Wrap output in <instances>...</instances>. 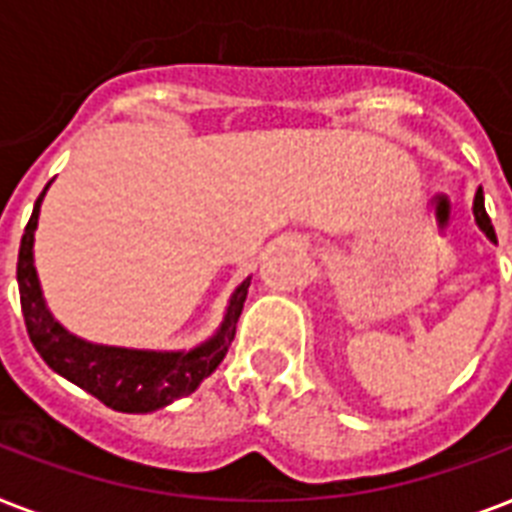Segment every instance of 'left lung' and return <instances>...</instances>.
Returning a JSON list of instances; mask_svg holds the SVG:
<instances>
[{"mask_svg":"<svg viewBox=\"0 0 512 512\" xmlns=\"http://www.w3.org/2000/svg\"><path fill=\"white\" fill-rule=\"evenodd\" d=\"M473 217H476V225H478V228H481V231L486 233V239L492 241V244H497V233H494L492 220H489V215H486L484 191H481V188H478V191H476V199H473Z\"/></svg>","mask_w":512,"mask_h":512,"instance_id":"8db88e82","label":"left lung"}]
</instances>
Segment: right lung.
<instances>
[{
  "label": "right lung",
  "instance_id": "right-lung-1",
  "mask_svg": "<svg viewBox=\"0 0 512 512\" xmlns=\"http://www.w3.org/2000/svg\"><path fill=\"white\" fill-rule=\"evenodd\" d=\"M47 188L50 183L44 185V191L36 199L18 252L20 308H23L28 337L34 342L36 353L44 358V364L50 366L52 372L79 385L116 412L148 414L170 406L177 398L191 396L193 390L215 372L231 348L252 276H247L233 289L215 335L199 342L196 348L143 350L76 337L52 316L42 295L39 276H36L34 233Z\"/></svg>",
  "mask_w": 512,
  "mask_h": 512
}]
</instances>
